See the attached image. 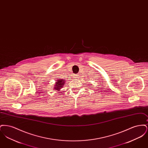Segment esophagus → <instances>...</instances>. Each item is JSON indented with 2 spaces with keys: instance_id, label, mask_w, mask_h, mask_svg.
Here are the masks:
<instances>
[{
  "instance_id": "obj_1",
  "label": "esophagus",
  "mask_w": 148,
  "mask_h": 148,
  "mask_svg": "<svg viewBox=\"0 0 148 148\" xmlns=\"http://www.w3.org/2000/svg\"><path fill=\"white\" fill-rule=\"evenodd\" d=\"M75 77H77V75H75Z\"/></svg>"
}]
</instances>
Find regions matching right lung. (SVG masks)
Masks as SVG:
<instances>
[{
  "mask_svg": "<svg viewBox=\"0 0 148 148\" xmlns=\"http://www.w3.org/2000/svg\"><path fill=\"white\" fill-rule=\"evenodd\" d=\"M65 79H62L60 78H59L58 80H56V84L54 85V90L58 91V92H59L60 91L61 88H62L65 84ZM61 93V92H59Z\"/></svg>",
  "mask_w": 148,
  "mask_h": 148,
  "instance_id": "right-lung-1",
  "label": "right lung"
}]
</instances>
